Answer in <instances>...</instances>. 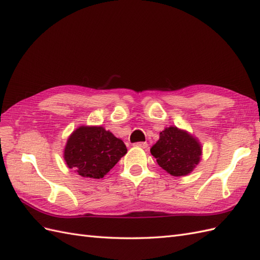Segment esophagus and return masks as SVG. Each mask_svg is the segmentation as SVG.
Masks as SVG:
<instances>
[{"label": "esophagus", "instance_id": "34e87169", "mask_svg": "<svg viewBox=\"0 0 260 260\" xmlns=\"http://www.w3.org/2000/svg\"><path fill=\"white\" fill-rule=\"evenodd\" d=\"M133 146L140 147V148H146L147 147V143L146 142H137V143L133 144Z\"/></svg>", "mask_w": 260, "mask_h": 260}]
</instances>
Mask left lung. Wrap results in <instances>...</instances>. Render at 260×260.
Masks as SVG:
<instances>
[{"label": "left lung", "mask_w": 260, "mask_h": 260, "mask_svg": "<svg viewBox=\"0 0 260 260\" xmlns=\"http://www.w3.org/2000/svg\"><path fill=\"white\" fill-rule=\"evenodd\" d=\"M158 165L173 176H185L198 165L202 146L194 136L175 126L159 133V140L150 148Z\"/></svg>", "instance_id": "obj_1"}]
</instances>
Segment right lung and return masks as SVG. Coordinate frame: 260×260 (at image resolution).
<instances>
[{
	"label": "right lung",
	"mask_w": 260,
	"mask_h": 260,
	"mask_svg": "<svg viewBox=\"0 0 260 260\" xmlns=\"http://www.w3.org/2000/svg\"><path fill=\"white\" fill-rule=\"evenodd\" d=\"M127 153L122 140L102 126H81L69 137L64 159L83 177L100 179Z\"/></svg>",
	"instance_id": "right-lung-1"
}]
</instances>
